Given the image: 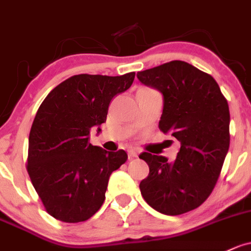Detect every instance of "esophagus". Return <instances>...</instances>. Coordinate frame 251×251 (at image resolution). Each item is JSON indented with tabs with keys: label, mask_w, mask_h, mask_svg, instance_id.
<instances>
[{
	"label": "esophagus",
	"mask_w": 251,
	"mask_h": 251,
	"mask_svg": "<svg viewBox=\"0 0 251 251\" xmlns=\"http://www.w3.org/2000/svg\"><path fill=\"white\" fill-rule=\"evenodd\" d=\"M128 157L129 159H134L137 157V152L135 148H130V150H128Z\"/></svg>",
	"instance_id": "1"
}]
</instances>
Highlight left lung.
<instances>
[{"label": "left lung", "mask_w": 251, "mask_h": 251, "mask_svg": "<svg viewBox=\"0 0 251 251\" xmlns=\"http://www.w3.org/2000/svg\"><path fill=\"white\" fill-rule=\"evenodd\" d=\"M144 85L163 94L159 129L180 142L174 161L142 152L150 166L140 183L145 201L166 215H179L207 200L230 146V111L217 81L183 61L137 73Z\"/></svg>", "instance_id": "1"}]
</instances>
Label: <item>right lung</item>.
<instances>
[{
  "mask_svg": "<svg viewBox=\"0 0 251 251\" xmlns=\"http://www.w3.org/2000/svg\"><path fill=\"white\" fill-rule=\"evenodd\" d=\"M134 77V72L121 76L74 75L40 104L29 131L26 168L55 219L85 222L103 204L110 175L128 155L123 150L107 152L92 146L90 131L106 121L110 101L128 90Z\"/></svg>",
  "mask_w": 251,
  "mask_h": 251,
  "instance_id": "add662e5",
  "label": "right lung"
}]
</instances>
